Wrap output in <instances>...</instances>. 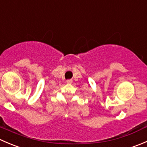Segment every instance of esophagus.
I'll return each mask as SVG.
<instances>
[{
  "label": "esophagus",
  "mask_w": 147,
  "mask_h": 147,
  "mask_svg": "<svg viewBox=\"0 0 147 147\" xmlns=\"http://www.w3.org/2000/svg\"><path fill=\"white\" fill-rule=\"evenodd\" d=\"M66 82L67 83V84H72V80H67L66 81Z\"/></svg>",
  "instance_id": "obj_1"
}]
</instances>
